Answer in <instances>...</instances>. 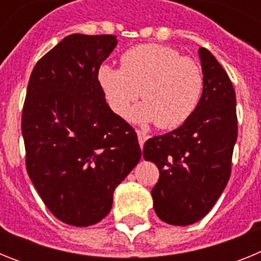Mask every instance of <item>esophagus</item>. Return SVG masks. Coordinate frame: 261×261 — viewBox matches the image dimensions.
Returning a JSON list of instances; mask_svg holds the SVG:
<instances>
[{"instance_id": "34e87169", "label": "esophagus", "mask_w": 261, "mask_h": 261, "mask_svg": "<svg viewBox=\"0 0 261 261\" xmlns=\"http://www.w3.org/2000/svg\"><path fill=\"white\" fill-rule=\"evenodd\" d=\"M136 132H137V137H138V142H140V146H141V149H142V147H144L145 141H146L147 138H149V136H147L145 132H142V130H136Z\"/></svg>"}]
</instances>
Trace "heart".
Listing matches in <instances>:
<instances>
[{
    "label": "heart",
    "mask_w": 261,
    "mask_h": 261,
    "mask_svg": "<svg viewBox=\"0 0 261 261\" xmlns=\"http://www.w3.org/2000/svg\"><path fill=\"white\" fill-rule=\"evenodd\" d=\"M98 82L115 114L125 116L140 94L145 102L129 119L155 123L159 128L181 125L195 112L204 89L200 66L177 50L158 44H142L121 56V68L102 65Z\"/></svg>",
    "instance_id": "b5f03b06"
}]
</instances>
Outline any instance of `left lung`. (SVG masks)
Returning a JSON list of instances; mask_svg holds the SVG:
<instances>
[{
    "instance_id": "left-lung-1",
    "label": "left lung",
    "mask_w": 261,
    "mask_h": 261,
    "mask_svg": "<svg viewBox=\"0 0 261 261\" xmlns=\"http://www.w3.org/2000/svg\"><path fill=\"white\" fill-rule=\"evenodd\" d=\"M204 89L191 117L179 128L149 138L145 161L155 163L159 180L151 190L156 216L187 226L204 218L225 190L238 136L235 91L216 57L199 49Z\"/></svg>"
}]
</instances>
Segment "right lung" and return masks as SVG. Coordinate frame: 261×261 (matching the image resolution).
I'll list each match as a JSON object with an SVG mask.
<instances>
[{
    "instance_id": "1",
    "label": "right lung",
    "mask_w": 261,
    "mask_h": 261,
    "mask_svg": "<svg viewBox=\"0 0 261 261\" xmlns=\"http://www.w3.org/2000/svg\"><path fill=\"white\" fill-rule=\"evenodd\" d=\"M114 35L73 34L31 73L22 114L27 172L53 216L77 227L102 221L114 191L141 159L137 135L98 82Z\"/></svg>"
}]
</instances>
